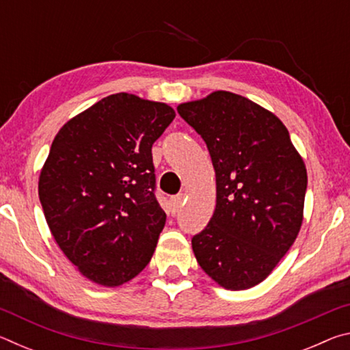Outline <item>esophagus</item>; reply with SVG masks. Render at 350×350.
<instances>
[{"instance_id":"34e87169","label":"esophagus","mask_w":350,"mask_h":350,"mask_svg":"<svg viewBox=\"0 0 350 350\" xmlns=\"http://www.w3.org/2000/svg\"><path fill=\"white\" fill-rule=\"evenodd\" d=\"M182 200H183L182 194L170 199V211H171V215H176V213H179L180 206H182Z\"/></svg>"}]
</instances>
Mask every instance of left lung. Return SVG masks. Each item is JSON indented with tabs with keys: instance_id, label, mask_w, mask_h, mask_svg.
Segmentation results:
<instances>
[{
	"instance_id": "left-lung-1",
	"label": "left lung",
	"mask_w": 350,
	"mask_h": 350,
	"mask_svg": "<svg viewBox=\"0 0 350 350\" xmlns=\"http://www.w3.org/2000/svg\"><path fill=\"white\" fill-rule=\"evenodd\" d=\"M177 112L204 139L216 173V208L193 236L194 256L222 287L250 288L298 236L306 165L280 118L238 94L216 91Z\"/></svg>"
}]
</instances>
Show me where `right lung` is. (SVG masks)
Wrapping results in <instances>:
<instances>
[{
	"label": "right lung",
	"instance_id": "add662e5",
	"mask_svg": "<svg viewBox=\"0 0 350 350\" xmlns=\"http://www.w3.org/2000/svg\"><path fill=\"white\" fill-rule=\"evenodd\" d=\"M174 117L165 103L112 94L52 142L40 202L58 247L88 280L120 286L151 260L167 221L151 148Z\"/></svg>",
	"mask_w": 350,
	"mask_h": 350
}]
</instances>
